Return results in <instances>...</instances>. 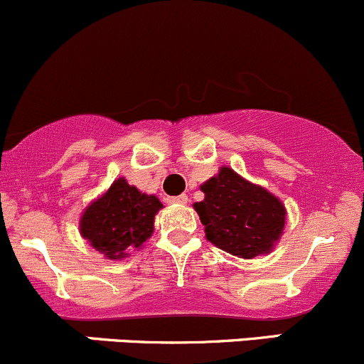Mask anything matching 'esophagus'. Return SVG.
I'll return each instance as SVG.
<instances>
[{"label": "esophagus", "mask_w": 364, "mask_h": 364, "mask_svg": "<svg viewBox=\"0 0 364 364\" xmlns=\"http://www.w3.org/2000/svg\"><path fill=\"white\" fill-rule=\"evenodd\" d=\"M168 203H187V196H186V194L170 196V198H168Z\"/></svg>", "instance_id": "esophagus-1"}]
</instances>
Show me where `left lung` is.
I'll return each instance as SVG.
<instances>
[{
    "mask_svg": "<svg viewBox=\"0 0 364 364\" xmlns=\"http://www.w3.org/2000/svg\"><path fill=\"white\" fill-rule=\"evenodd\" d=\"M205 200L194 210L208 242L233 256L252 259L272 252L282 237L286 207L264 187L223 166L201 186Z\"/></svg>",
    "mask_w": 364,
    "mask_h": 364,
    "instance_id": "1",
    "label": "left lung"
}]
</instances>
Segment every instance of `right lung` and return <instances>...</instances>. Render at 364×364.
Returning <instances> with one entry per match:
<instances>
[{
	"mask_svg": "<svg viewBox=\"0 0 364 364\" xmlns=\"http://www.w3.org/2000/svg\"><path fill=\"white\" fill-rule=\"evenodd\" d=\"M161 208L154 194L140 193L121 177L84 210L80 235L108 259H122L151 238Z\"/></svg>",
	"mask_w": 364,
	"mask_h": 364,
	"instance_id": "right-lung-1",
	"label": "right lung"
}]
</instances>
